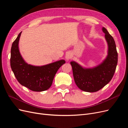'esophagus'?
Segmentation results:
<instances>
[{
  "mask_svg": "<svg viewBox=\"0 0 128 128\" xmlns=\"http://www.w3.org/2000/svg\"><path fill=\"white\" fill-rule=\"evenodd\" d=\"M72 58V55L70 54H66V59H67V60H69L70 58Z\"/></svg>",
  "mask_w": 128,
  "mask_h": 128,
  "instance_id": "34e87169",
  "label": "esophagus"
}]
</instances>
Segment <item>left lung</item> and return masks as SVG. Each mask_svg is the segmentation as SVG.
I'll return each instance as SVG.
<instances>
[{"label":"left lung","instance_id":"obj_1","mask_svg":"<svg viewBox=\"0 0 128 128\" xmlns=\"http://www.w3.org/2000/svg\"><path fill=\"white\" fill-rule=\"evenodd\" d=\"M103 32L108 44V55L103 62L97 67L85 69L74 61L70 62L73 76L79 89L87 92H95L102 89L111 81L116 72L118 64V52L115 41L107 30Z\"/></svg>","mask_w":128,"mask_h":128}]
</instances>
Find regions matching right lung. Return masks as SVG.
<instances>
[{
    "label": "right lung",
    "mask_w": 128,
    "mask_h": 128,
    "mask_svg": "<svg viewBox=\"0 0 128 128\" xmlns=\"http://www.w3.org/2000/svg\"><path fill=\"white\" fill-rule=\"evenodd\" d=\"M21 33L12 46L10 66L12 71L22 85L34 92L46 90L51 87L56 74L66 61L61 60L41 67L28 64L22 58L18 49Z\"/></svg>",
    "instance_id": "right-lung-1"
}]
</instances>
